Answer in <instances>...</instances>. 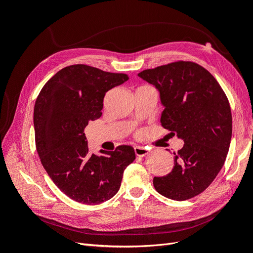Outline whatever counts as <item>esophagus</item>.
<instances>
[{"instance_id": "obj_1", "label": "esophagus", "mask_w": 253, "mask_h": 253, "mask_svg": "<svg viewBox=\"0 0 253 253\" xmlns=\"http://www.w3.org/2000/svg\"><path fill=\"white\" fill-rule=\"evenodd\" d=\"M134 151H135V154L137 156H140V157H143L147 154H149V150L147 148H143V147H135Z\"/></svg>"}]
</instances>
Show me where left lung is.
I'll return each instance as SVG.
<instances>
[{"mask_svg":"<svg viewBox=\"0 0 253 253\" xmlns=\"http://www.w3.org/2000/svg\"><path fill=\"white\" fill-rule=\"evenodd\" d=\"M158 91L162 126L185 141L174 153L172 171L154 177L159 194L186 201L208 188L224 166L232 136L228 98L216 79L190 61H177L138 74Z\"/></svg>","mask_w":253,"mask_h":253,"instance_id":"1","label":"left lung"}]
</instances>
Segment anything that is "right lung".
<instances>
[{
  "mask_svg": "<svg viewBox=\"0 0 253 253\" xmlns=\"http://www.w3.org/2000/svg\"><path fill=\"white\" fill-rule=\"evenodd\" d=\"M127 80L126 74L75 64L51 77L37 98V152L55 185L76 202L98 205L109 201L118 192L125 169L134 162L131 145L90 155L84 134L88 122L102 115L106 91Z\"/></svg>",
  "mask_w": 253,
  "mask_h": 253,
  "instance_id": "1",
  "label": "right lung"
}]
</instances>
